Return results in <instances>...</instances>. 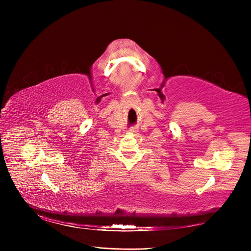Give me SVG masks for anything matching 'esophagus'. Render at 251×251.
<instances>
[{"label":"esophagus","instance_id":"esophagus-1","mask_svg":"<svg viewBox=\"0 0 251 251\" xmlns=\"http://www.w3.org/2000/svg\"><path fill=\"white\" fill-rule=\"evenodd\" d=\"M137 132H138V128L137 127L130 128V133H137Z\"/></svg>","mask_w":251,"mask_h":251}]
</instances>
